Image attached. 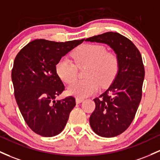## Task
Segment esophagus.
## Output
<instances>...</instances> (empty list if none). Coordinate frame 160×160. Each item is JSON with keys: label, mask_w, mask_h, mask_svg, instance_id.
Returning <instances> with one entry per match:
<instances>
[{"label": "esophagus", "mask_w": 160, "mask_h": 160, "mask_svg": "<svg viewBox=\"0 0 160 160\" xmlns=\"http://www.w3.org/2000/svg\"><path fill=\"white\" fill-rule=\"evenodd\" d=\"M83 99H80V98H77L76 99V102L77 103V104H79V103L82 102L83 101Z\"/></svg>", "instance_id": "1"}]
</instances>
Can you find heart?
Here are the masks:
<instances>
[{
    "label": "heart",
    "mask_w": 160,
    "mask_h": 160,
    "mask_svg": "<svg viewBox=\"0 0 160 160\" xmlns=\"http://www.w3.org/2000/svg\"><path fill=\"white\" fill-rule=\"evenodd\" d=\"M78 67L88 66L86 80H76L68 88V94L85 98L96 93L99 87L108 85L115 78L118 69V61L115 54L106 52L102 45L87 44L73 53ZM56 71L62 81L71 83L76 79V64L68 58H62L56 64Z\"/></svg>",
    "instance_id": "b5f03b06"
}]
</instances>
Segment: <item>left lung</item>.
I'll use <instances>...</instances> for the list:
<instances>
[{
    "mask_svg": "<svg viewBox=\"0 0 160 160\" xmlns=\"http://www.w3.org/2000/svg\"><path fill=\"white\" fill-rule=\"evenodd\" d=\"M85 41L107 45L118 61L116 76L99 99H94L96 108L89 118V124L96 134L113 138L129 127L141 100L145 75L141 54L131 40L114 32Z\"/></svg>",
    "mask_w": 160,
    "mask_h": 160,
    "instance_id": "1",
    "label": "left lung"
}]
</instances>
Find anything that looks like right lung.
Here are the masks:
<instances>
[{"label": "right lung", "mask_w": 160, "mask_h": 160, "mask_svg": "<svg viewBox=\"0 0 160 160\" xmlns=\"http://www.w3.org/2000/svg\"><path fill=\"white\" fill-rule=\"evenodd\" d=\"M83 41L36 39L16 56L11 73L15 99L26 124L36 134L50 138L65 127L76 102L73 96L55 100L64 89L56 64Z\"/></svg>", "instance_id": "1"}]
</instances>
